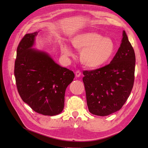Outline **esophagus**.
<instances>
[{
  "label": "esophagus",
  "instance_id": "obj_1",
  "mask_svg": "<svg viewBox=\"0 0 148 148\" xmlns=\"http://www.w3.org/2000/svg\"><path fill=\"white\" fill-rule=\"evenodd\" d=\"M75 77H79L81 75V72L79 71H79H75Z\"/></svg>",
  "mask_w": 148,
  "mask_h": 148
}]
</instances>
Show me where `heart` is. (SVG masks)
I'll list each match as a JSON object with an SVG mask.
<instances>
[{"instance_id":"b5f03b06","label":"heart","mask_w":148,"mask_h":148,"mask_svg":"<svg viewBox=\"0 0 148 148\" xmlns=\"http://www.w3.org/2000/svg\"><path fill=\"white\" fill-rule=\"evenodd\" d=\"M74 47L81 51L82 63L89 68H97L106 65L114 54L115 47L111 38L103 37L95 32H83L71 39ZM62 52L66 56L73 55V51L66 44L60 47Z\"/></svg>"}]
</instances>
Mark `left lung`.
<instances>
[{
	"label": "left lung",
	"mask_w": 148,
	"mask_h": 148,
	"mask_svg": "<svg viewBox=\"0 0 148 148\" xmlns=\"http://www.w3.org/2000/svg\"><path fill=\"white\" fill-rule=\"evenodd\" d=\"M135 64L134 50L123 30L120 47L110 63L83 73L90 113L104 116L121 109L133 87Z\"/></svg>",
	"instance_id": "obj_1"
}]
</instances>
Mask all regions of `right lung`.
Returning <instances> with one entry per match:
<instances>
[{"instance_id":"right-lung-1","label":"right lung","mask_w":148,"mask_h":148,"mask_svg":"<svg viewBox=\"0 0 148 148\" xmlns=\"http://www.w3.org/2000/svg\"><path fill=\"white\" fill-rule=\"evenodd\" d=\"M38 32L26 34L19 43L14 75L19 95L33 110L45 116L60 114L73 71L56 64L45 51L32 48Z\"/></svg>"}]
</instances>
